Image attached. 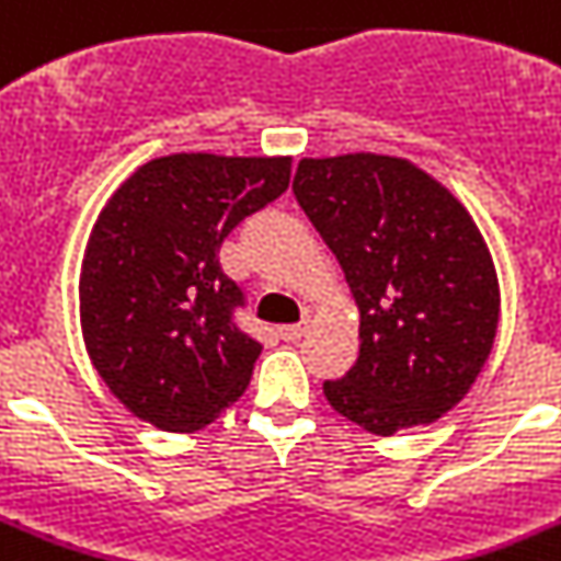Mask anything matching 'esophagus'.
<instances>
[{"mask_svg":"<svg viewBox=\"0 0 561 561\" xmlns=\"http://www.w3.org/2000/svg\"><path fill=\"white\" fill-rule=\"evenodd\" d=\"M305 331H308V322L282 324V328H279V336L285 339V342H299V339L305 336Z\"/></svg>","mask_w":561,"mask_h":561,"instance_id":"obj_1","label":"esophagus"}]
</instances>
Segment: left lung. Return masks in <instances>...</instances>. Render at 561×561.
<instances>
[{
	"label": "left lung",
	"mask_w": 561,
	"mask_h": 561,
	"mask_svg": "<svg viewBox=\"0 0 561 561\" xmlns=\"http://www.w3.org/2000/svg\"><path fill=\"white\" fill-rule=\"evenodd\" d=\"M359 305V359L322 385L333 411L390 436L448 413L493 347L499 282L468 210L411 162L302 159L294 179Z\"/></svg>",
	"instance_id": "left-lung-1"
}]
</instances>
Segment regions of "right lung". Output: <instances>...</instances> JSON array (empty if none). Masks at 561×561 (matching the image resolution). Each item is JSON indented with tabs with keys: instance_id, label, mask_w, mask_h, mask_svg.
<instances>
[{
	"instance_id": "add662e5",
	"label": "right lung",
	"mask_w": 561,
	"mask_h": 561,
	"mask_svg": "<svg viewBox=\"0 0 561 561\" xmlns=\"http://www.w3.org/2000/svg\"><path fill=\"white\" fill-rule=\"evenodd\" d=\"M288 182L290 159L176 153L139 168L99 214L79 282L82 333L130 413L187 433L242 397L262 345L237 324L244 290L219 248Z\"/></svg>"
}]
</instances>
